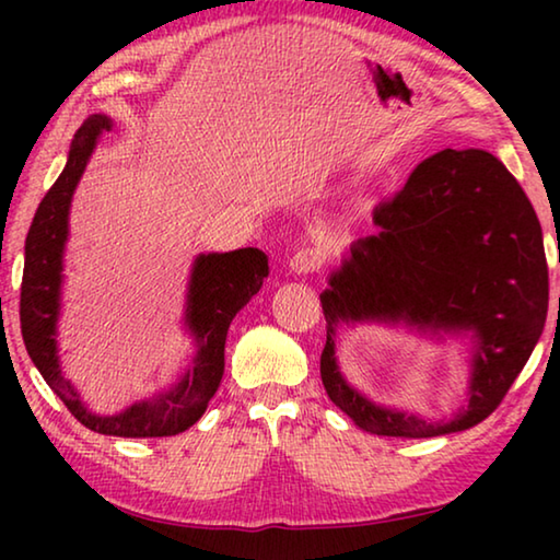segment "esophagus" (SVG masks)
Returning a JSON list of instances; mask_svg holds the SVG:
<instances>
[{
    "label": "esophagus",
    "mask_w": 560,
    "mask_h": 560,
    "mask_svg": "<svg viewBox=\"0 0 560 560\" xmlns=\"http://www.w3.org/2000/svg\"><path fill=\"white\" fill-rule=\"evenodd\" d=\"M324 261H326V254L320 246H301V249L291 257L289 269L293 273H299V277H308V273H314L324 267Z\"/></svg>",
    "instance_id": "1"
}]
</instances>
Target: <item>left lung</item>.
Wrapping results in <instances>:
<instances>
[{"label": "left lung", "instance_id": "8db88e82", "mask_svg": "<svg viewBox=\"0 0 560 560\" xmlns=\"http://www.w3.org/2000/svg\"><path fill=\"white\" fill-rule=\"evenodd\" d=\"M381 232L350 246L320 293V381L360 430L440 438L479 424L504 400L544 334L548 267L538 217L516 177L487 150H440L373 210ZM467 329L475 338L468 405L447 423L375 406L337 371L338 323Z\"/></svg>", "mask_w": 560, "mask_h": 560}]
</instances>
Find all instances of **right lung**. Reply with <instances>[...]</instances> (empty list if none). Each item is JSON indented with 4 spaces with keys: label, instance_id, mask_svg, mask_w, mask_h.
I'll list each match as a JSON object with an SVG mask.
<instances>
[{
    "label": "right lung",
    "instance_id": "right-lung-1",
    "mask_svg": "<svg viewBox=\"0 0 560 560\" xmlns=\"http://www.w3.org/2000/svg\"><path fill=\"white\" fill-rule=\"evenodd\" d=\"M103 130H110L108 116H91L75 130L69 163L34 214L24 246L22 301H19L22 336L44 381L89 430L113 438H170L192 428L220 387L226 330L240 308L249 303L269 277V259L254 246L226 254H200L189 277L185 308V326L197 346L189 371L167 390L132 402L118 415L91 412L71 381L61 375L59 353H56V320L61 306L63 246L69 236L71 197Z\"/></svg>",
    "mask_w": 560,
    "mask_h": 560
}]
</instances>
